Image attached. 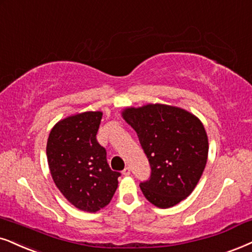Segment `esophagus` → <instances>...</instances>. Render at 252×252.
Returning <instances> with one entry per match:
<instances>
[{"label":"esophagus","instance_id":"1","mask_svg":"<svg viewBox=\"0 0 252 252\" xmlns=\"http://www.w3.org/2000/svg\"><path fill=\"white\" fill-rule=\"evenodd\" d=\"M122 173H123V176H129V174H130V167L124 168V170L122 171Z\"/></svg>","mask_w":252,"mask_h":252}]
</instances>
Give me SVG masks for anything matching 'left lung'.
<instances>
[{
  "label": "left lung",
  "instance_id": "1",
  "mask_svg": "<svg viewBox=\"0 0 252 252\" xmlns=\"http://www.w3.org/2000/svg\"><path fill=\"white\" fill-rule=\"evenodd\" d=\"M137 132L151 166L141 183L146 200L170 208L186 199L201 178L208 158V137L201 121L183 108L149 103L122 111Z\"/></svg>",
  "mask_w": 252,
  "mask_h": 252
}]
</instances>
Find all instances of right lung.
<instances>
[{
    "mask_svg": "<svg viewBox=\"0 0 252 252\" xmlns=\"http://www.w3.org/2000/svg\"><path fill=\"white\" fill-rule=\"evenodd\" d=\"M102 111H85L60 120L51 130L47 163L56 186L80 211L95 213L115 194L121 176L110 170L107 152L96 141Z\"/></svg>",
    "mask_w": 252,
    "mask_h": 252,
    "instance_id": "1",
    "label": "right lung"
}]
</instances>
